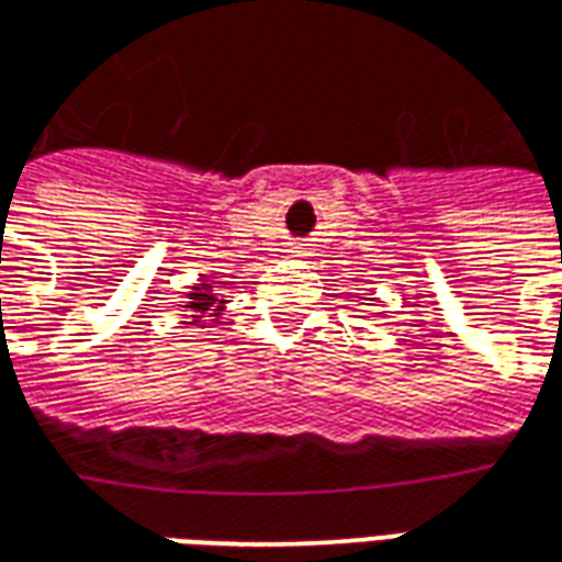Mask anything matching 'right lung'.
<instances>
[{"instance_id": "1", "label": "right lung", "mask_w": 562, "mask_h": 562, "mask_svg": "<svg viewBox=\"0 0 562 562\" xmlns=\"http://www.w3.org/2000/svg\"><path fill=\"white\" fill-rule=\"evenodd\" d=\"M186 310L192 313V322H213V318L222 316V310H225V301H220L216 297V292H213V285H210L207 280H201L198 285H192V292L186 294ZM201 325V328H204Z\"/></svg>"}]
</instances>
